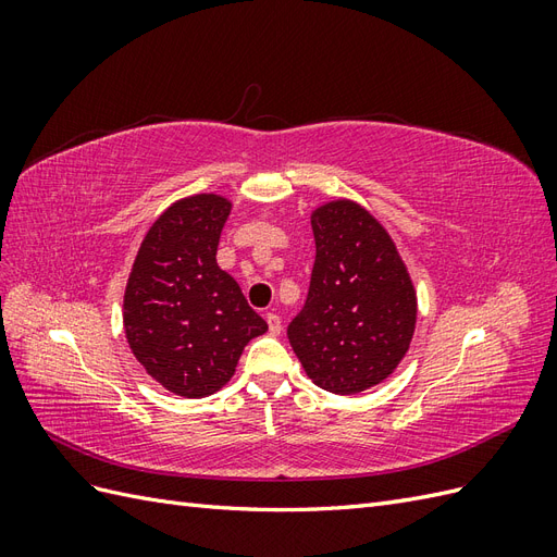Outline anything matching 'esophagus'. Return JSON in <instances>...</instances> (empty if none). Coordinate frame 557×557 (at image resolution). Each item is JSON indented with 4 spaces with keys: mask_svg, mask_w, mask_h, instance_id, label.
Masks as SVG:
<instances>
[{
    "mask_svg": "<svg viewBox=\"0 0 557 557\" xmlns=\"http://www.w3.org/2000/svg\"><path fill=\"white\" fill-rule=\"evenodd\" d=\"M264 318H267L269 332H272L274 336H278V334H281V330H283V325H281V315H278V313H274V311H269Z\"/></svg>",
    "mask_w": 557,
    "mask_h": 557,
    "instance_id": "obj_1",
    "label": "esophagus"
}]
</instances>
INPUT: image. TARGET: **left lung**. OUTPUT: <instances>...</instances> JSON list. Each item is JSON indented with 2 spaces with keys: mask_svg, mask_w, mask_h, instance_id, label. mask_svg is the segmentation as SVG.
Returning a JSON list of instances; mask_svg holds the SVG:
<instances>
[{
  "mask_svg": "<svg viewBox=\"0 0 557 557\" xmlns=\"http://www.w3.org/2000/svg\"><path fill=\"white\" fill-rule=\"evenodd\" d=\"M315 262L288 339L307 376L356 395L391 376L416 332L418 299L387 230L346 197L311 211Z\"/></svg>",
  "mask_w": 557,
  "mask_h": 557,
  "instance_id": "obj_1",
  "label": "left lung"
}]
</instances>
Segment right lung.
<instances>
[{
    "instance_id": "obj_1",
    "label": "right lung",
    "mask_w": 557,
    "mask_h": 557,
    "mask_svg": "<svg viewBox=\"0 0 557 557\" xmlns=\"http://www.w3.org/2000/svg\"><path fill=\"white\" fill-rule=\"evenodd\" d=\"M232 201L215 193L176 199L148 227L123 297L134 358L166 391L209 397L234 376L264 320L215 262Z\"/></svg>"
}]
</instances>
